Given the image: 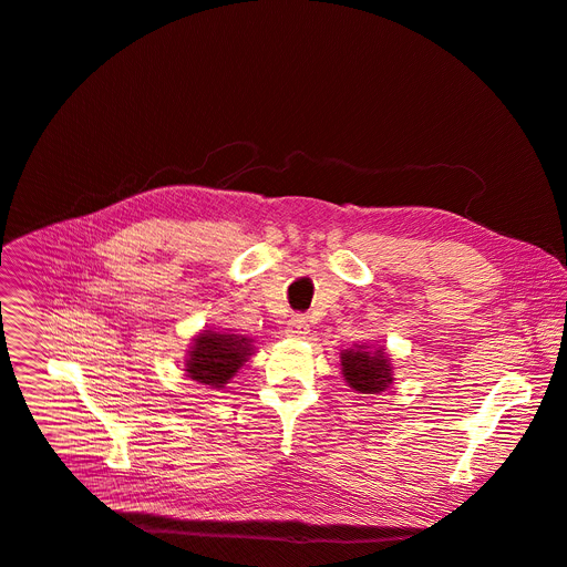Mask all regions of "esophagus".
I'll return each instance as SVG.
<instances>
[{
    "mask_svg": "<svg viewBox=\"0 0 567 567\" xmlns=\"http://www.w3.org/2000/svg\"><path fill=\"white\" fill-rule=\"evenodd\" d=\"M309 320L305 316H292L288 320V328H286V334L292 337V339H307L309 337Z\"/></svg>",
    "mask_w": 567,
    "mask_h": 567,
    "instance_id": "obj_1",
    "label": "esophagus"
}]
</instances>
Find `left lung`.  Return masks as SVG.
<instances>
[{
    "label": "left lung",
    "instance_id": "obj_1",
    "mask_svg": "<svg viewBox=\"0 0 567 567\" xmlns=\"http://www.w3.org/2000/svg\"><path fill=\"white\" fill-rule=\"evenodd\" d=\"M341 373L346 383L360 394H381L394 381L390 358L385 348L371 350L369 346H355L341 353Z\"/></svg>",
    "mask_w": 567,
    "mask_h": 567
}]
</instances>
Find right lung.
<instances>
[{
  "instance_id": "1",
  "label": "right lung",
  "mask_w": 567,
  "mask_h": 567,
  "mask_svg": "<svg viewBox=\"0 0 567 567\" xmlns=\"http://www.w3.org/2000/svg\"><path fill=\"white\" fill-rule=\"evenodd\" d=\"M254 346L245 334L230 332H212L203 330L196 339L186 358V373L209 388H224L239 367L251 358Z\"/></svg>"
}]
</instances>
